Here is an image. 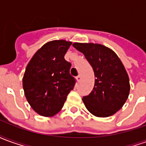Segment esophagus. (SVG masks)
<instances>
[{
  "label": "esophagus",
  "instance_id": "34e87169",
  "mask_svg": "<svg viewBox=\"0 0 146 146\" xmlns=\"http://www.w3.org/2000/svg\"><path fill=\"white\" fill-rule=\"evenodd\" d=\"M76 80H77L78 82H80V81L81 80V76H80V75H79V76H76Z\"/></svg>",
  "mask_w": 146,
  "mask_h": 146
}]
</instances>
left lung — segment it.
Segmentation results:
<instances>
[{
  "mask_svg": "<svg viewBox=\"0 0 146 146\" xmlns=\"http://www.w3.org/2000/svg\"><path fill=\"white\" fill-rule=\"evenodd\" d=\"M84 54L95 73V86L83 97L85 107L98 117H108L123 107L130 93L128 74L117 54L100 44L73 43Z\"/></svg>",
  "mask_w": 146,
  "mask_h": 146,
  "instance_id": "8db88e82",
  "label": "left lung"
}]
</instances>
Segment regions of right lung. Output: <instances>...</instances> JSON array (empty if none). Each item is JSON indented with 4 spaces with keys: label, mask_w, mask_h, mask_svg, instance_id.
Masks as SVG:
<instances>
[{
    "label": "right lung",
    "mask_w": 146,
    "mask_h": 146,
    "mask_svg": "<svg viewBox=\"0 0 146 146\" xmlns=\"http://www.w3.org/2000/svg\"><path fill=\"white\" fill-rule=\"evenodd\" d=\"M71 41L55 40L37 50L23 78L24 94L36 113L52 116L61 110L76 80L70 75L71 63L64 58Z\"/></svg>",
    "instance_id": "add662e5"
}]
</instances>
